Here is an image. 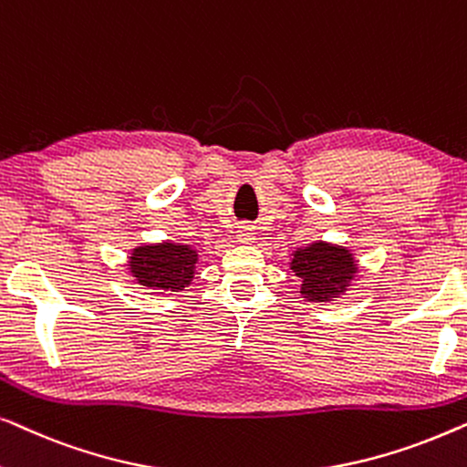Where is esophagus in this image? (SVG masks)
Segmentation results:
<instances>
[{"label": "esophagus", "instance_id": "obj_1", "mask_svg": "<svg viewBox=\"0 0 467 467\" xmlns=\"http://www.w3.org/2000/svg\"><path fill=\"white\" fill-rule=\"evenodd\" d=\"M235 235H238V242H242V244H251L254 240V229L251 225H240Z\"/></svg>", "mask_w": 467, "mask_h": 467}]
</instances>
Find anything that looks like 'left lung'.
<instances>
[{
	"mask_svg": "<svg viewBox=\"0 0 467 467\" xmlns=\"http://www.w3.org/2000/svg\"><path fill=\"white\" fill-rule=\"evenodd\" d=\"M296 276L302 278V296L310 302H325L340 293L355 274V261L348 251L318 242L296 251L291 261Z\"/></svg>",
	"mask_w": 467,
	"mask_h": 467,
	"instance_id": "left-lung-1",
	"label": "left lung"
}]
</instances>
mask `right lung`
Here are the masks:
<instances>
[{
	"instance_id": "obj_1",
	"label": "right lung",
	"mask_w": 467,
	"mask_h": 467,
	"mask_svg": "<svg viewBox=\"0 0 467 467\" xmlns=\"http://www.w3.org/2000/svg\"><path fill=\"white\" fill-rule=\"evenodd\" d=\"M195 261L197 253L193 248L165 242L159 246L136 248L130 267L140 285L181 291L193 278Z\"/></svg>"
}]
</instances>
